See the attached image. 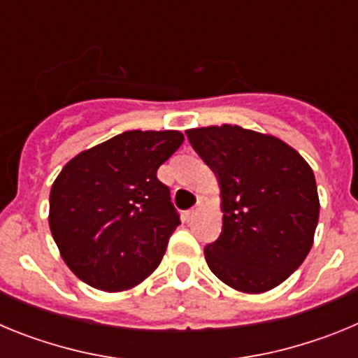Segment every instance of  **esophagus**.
Returning <instances> with one entry per match:
<instances>
[{
    "instance_id": "obj_1",
    "label": "esophagus",
    "mask_w": 358,
    "mask_h": 358,
    "mask_svg": "<svg viewBox=\"0 0 358 358\" xmlns=\"http://www.w3.org/2000/svg\"><path fill=\"white\" fill-rule=\"evenodd\" d=\"M201 208H202V202H197V206L192 208V210L186 211V213H185V218H186V220H188V222H189V220H192V218H194L195 215L199 213V211H201Z\"/></svg>"
}]
</instances>
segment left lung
Instances as JSON below:
<instances>
[{
    "label": "left lung",
    "instance_id": "left-lung-1",
    "mask_svg": "<svg viewBox=\"0 0 358 358\" xmlns=\"http://www.w3.org/2000/svg\"><path fill=\"white\" fill-rule=\"evenodd\" d=\"M186 136L220 185L222 233L204 248L211 273L249 294L283 283L305 262L317 227L308 163L285 141L238 125L189 129Z\"/></svg>",
    "mask_w": 358,
    "mask_h": 358
}]
</instances>
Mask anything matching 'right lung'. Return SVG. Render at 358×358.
I'll use <instances>...</instances> for the list:
<instances>
[{
    "label": "right lung",
    "mask_w": 358,
    "mask_h": 358,
    "mask_svg": "<svg viewBox=\"0 0 358 358\" xmlns=\"http://www.w3.org/2000/svg\"><path fill=\"white\" fill-rule=\"evenodd\" d=\"M182 141L179 131H127L61 170L50 192V229L84 283L120 292L161 264L181 220L157 169Z\"/></svg>",
    "instance_id": "right-lung-1"
}]
</instances>
